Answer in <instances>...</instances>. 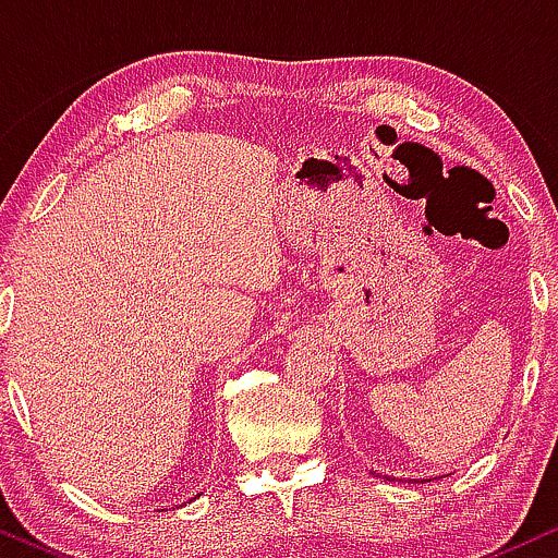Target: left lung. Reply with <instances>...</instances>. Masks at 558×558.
I'll list each match as a JSON object with an SVG mask.
<instances>
[{
  "label": "left lung",
  "instance_id": "1",
  "mask_svg": "<svg viewBox=\"0 0 558 558\" xmlns=\"http://www.w3.org/2000/svg\"><path fill=\"white\" fill-rule=\"evenodd\" d=\"M373 475H375V477H380V472H373ZM383 477H386V475H383ZM390 480H396V477H390Z\"/></svg>",
  "mask_w": 558,
  "mask_h": 558
}]
</instances>
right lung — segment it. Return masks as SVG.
Wrapping results in <instances>:
<instances>
[{"mask_svg": "<svg viewBox=\"0 0 558 558\" xmlns=\"http://www.w3.org/2000/svg\"><path fill=\"white\" fill-rule=\"evenodd\" d=\"M196 496H202V493H196Z\"/></svg>", "mask_w": 558, "mask_h": 558, "instance_id": "1", "label": "right lung"}]
</instances>
